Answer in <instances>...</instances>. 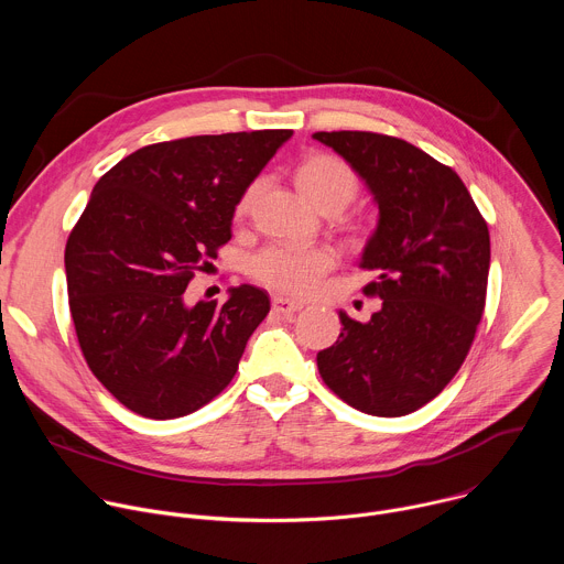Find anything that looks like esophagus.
I'll return each instance as SVG.
<instances>
[{"instance_id": "1", "label": "esophagus", "mask_w": 564, "mask_h": 564, "mask_svg": "<svg viewBox=\"0 0 564 564\" xmlns=\"http://www.w3.org/2000/svg\"><path fill=\"white\" fill-rule=\"evenodd\" d=\"M272 307H274V312H279L283 316H290V314L299 312L303 307V303L285 299V296H272Z\"/></svg>"}]
</instances>
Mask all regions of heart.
<instances>
[{
  "label": "heart",
  "mask_w": 564,
  "mask_h": 564,
  "mask_svg": "<svg viewBox=\"0 0 564 564\" xmlns=\"http://www.w3.org/2000/svg\"><path fill=\"white\" fill-rule=\"evenodd\" d=\"M294 183L303 198L314 205L318 212L326 207L344 209L357 194V178L344 160L328 153H312L303 158L296 172ZM257 187H250L243 198L238 200V214L248 212ZM335 265V254L328 248H265L250 261V272L263 285L303 296L310 294L318 281L324 279Z\"/></svg>",
  "instance_id": "b5f03b06"
}]
</instances>
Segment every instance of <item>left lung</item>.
<instances>
[{
	"label": "left lung",
	"instance_id": "1",
	"mask_svg": "<svg viewBox=\"0 0 564 564\" xmlns=\"http://www.w3.org/2000/svg\"><path fill=\"white\" fill-rule=\"evenodd\" d=\"M366 183L379 209L359 268L381 307L316 355L328 388L377 417L409 415L455 377L485 312L489 227L459 176L415 144L370 131H316Z\"/></svg>",
	"mask_w": 564,
	"mask_h": 564
}]
</instances>
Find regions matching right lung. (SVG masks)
I'll list each match as a JSON object with an SVG mask.
<instances>
[{
    "instance_id": "add662e5",
    "label": "right lung",
    "mask_w": 564,
    "mask_h": 564,
    "mask_svg": "<svg viewBox=\"0 0 564 564\" xmlns=\"http://www.w3.org/2000/svg\"><path fill=\"white\" fill-rule=\"evenodd\" d=\"M290 129L192 135L133 151L94 187L73 227L66 288L91 372L149 420L189 415L236 375L270 312L268 292L229 288L223 305L185 290L231 238L238 200Z\"/></svg>"
}]
</instances>
